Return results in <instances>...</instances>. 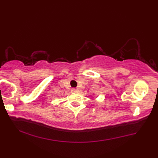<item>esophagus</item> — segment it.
<instances>
[{
	"label": "esophagus",
	"instance_id": "obj_1",
	"mask_svg": "<svg viewBox=\"0 0 158 158\" xmlns=\"http://www.w3.org/2000/svg\"><path fill=\"white\" fill-rule=\"evenodd\" d=\"M80 91V90L78 89H72V92L73 93H78Z\"/></svg>",
	"mask_w": 158,
	"mask_h": 158
}]
</instances>
